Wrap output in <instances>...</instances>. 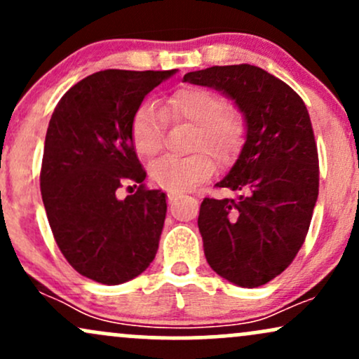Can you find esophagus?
I'll return each instance as SVG.
<instances>
[{
	"instance_id": "obj_1",
	"label": "esophagus",
	"mask_w": 359,
	"mask_h": 359,
	"mask_svg": "<svg viewBox=\"0 0 359 359\" xmlns=\"http://www.w3.org/2000/svg\"><path fill=\"white\" fill-rule=\"evenodd\" d=\"M179 196H180L179 192H172V191L168 192V197H170V201H172V199H175V197H179Z\"/></svg>"
}]
</instances>
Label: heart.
<instances>
[{
  "instance_id": "heart-1",
  "label": "heart",
  "mask_w": 359,
  "mask_h": 359,
  "mask_svg": "<svg viewBox=\"0 0 359 359\" xmlns=\"http://www.w3.org/2000/svg\"><path fill=\"white\" fill-rule=\"evenodd\" d=\"M226 106L228 102L221 94L201 86L174 90L163 111L148 101L138 106L130 123V140L143 158H151L162 148L165 118L192 125L189 151L194 154L184 158L163 156L155 160L148 170L151 182L172 192L189 191L211 177L212 156L219 165H226L240 154L246 137L245 118L240 111Z\"/></svg>"
}]
</instances>
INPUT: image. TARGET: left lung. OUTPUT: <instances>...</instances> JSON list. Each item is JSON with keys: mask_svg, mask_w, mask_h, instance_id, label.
<instances>
[{"mask_svg": "<svg viewBox=\"0 0 359 359\" xmlns=\"http://www.w3.org/2000/svg\"><path fill=\"white\" fill-rule=\"evenodd\" d=\"M185 82L231 97L246 121V142L217 187L236 197L201 204L204 255L240 287L265 285L302 248L319 194V156L309 111L290 86L257 65H214Z\"/></svg>", "mask_w": 359, "mask_h": 359, "instance_id": "1", "label": "left lung"}]
</instances>
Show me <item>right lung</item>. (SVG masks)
<instances>
[{
	"label": "right lung",
	"instance_id": "1",
	"mask_svg": "<svg viewBox=\"0 0 359 359\" xmlns=\"http://www.w3.org/2000/svg\"><path fill=\"white\" fill-rule=\"evenodd\" d=\"M172 71L90 74L53 109L45 137L40 189L62 255L81 275L104 285L138 277L154 262L165 221L162 191L145 187L130 140L135 111ZM137 191L117 199V189Z\"/></svg>",
	"mask_w": 359,
	"mask_h": 359
}]
</instances>
